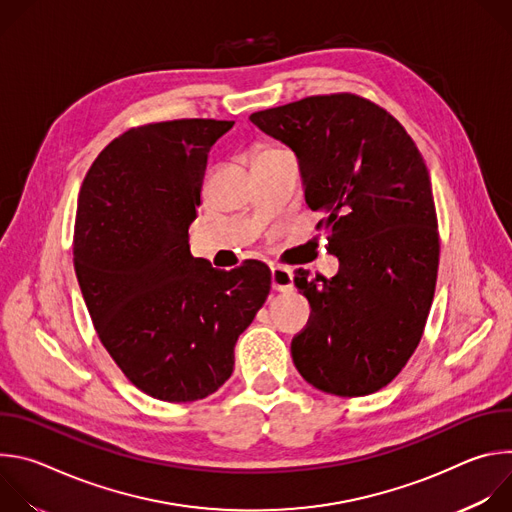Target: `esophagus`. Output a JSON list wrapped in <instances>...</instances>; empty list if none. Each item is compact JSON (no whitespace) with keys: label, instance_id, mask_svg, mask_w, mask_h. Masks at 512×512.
<instances>
[{"label":"esophagus","instance_id":"esophagus-1","mask_svg":"<svg viewBox=\"0 0 512 512\" xmlns=\"http://www.w3.org/2000/svg\"><path fill=\"white\" fill-rule=\"evenodd\" d=\"M271 285L275 291L294 289V273L281 265H273L271 267Z\"/></svg>","mask_w":512,"mask_h":512}]
</instances>
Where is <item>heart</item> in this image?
<instances>
[{
    "instance_id": "obj_1",
    "label": "heart",
    "mask_w": 512,
    "mask_h": 512,
    "mask_svg": "<svg viewBox=\"0 0 512 512\" xmlns=\"http://www.w3.org/2000/svg\"><path fill=\"white\" fill-rule=\"evenodd\" d=\"M271 150H273V148H267V150H265V152H271ZM261 154H263V152H261Z\"/></svg>"
}]
</instances>
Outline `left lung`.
<instances>
[{"mask_svg": "<svg viewBox=\"0 0 512 512\" xmlns=\"http://www.w3.org/2000/svg\"><path fill=\"white\" fill-rule=\"evenodd\" d=\"M249 119L298 156L306 202L324 214L318 227L340 263L330 279L296 271L312 320L291 358L324 393L371 395L405 367L433 300L440 239L425 162L393 115L350 93Z\"/></svg>", "mask_w": 512, "mask_h": 512, "instance_id": "left-lung-1", "label": "left lung"}]
</instances>
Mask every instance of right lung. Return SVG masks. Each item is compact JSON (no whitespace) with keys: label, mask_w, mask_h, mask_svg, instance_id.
Returning <instances> with one entry per match:
<instances>
[{"label":"right lung","mask_w":512,"mask_h":512,"mask_svg":"<svg viewBox=\"0 0 512 512\" xmlns=\"http://www.w3.org/2000/svg\"><path fill=\"white\" fill-rule=\"evenodd\" d=\"M235 121L150 123L113 139L79 194L75 271L95 330L123 375L170 403L204 399L233 375L235 344L271 271L190 255L208 152Z\"/></svg>","instance_id":"1"}]
</instances>
